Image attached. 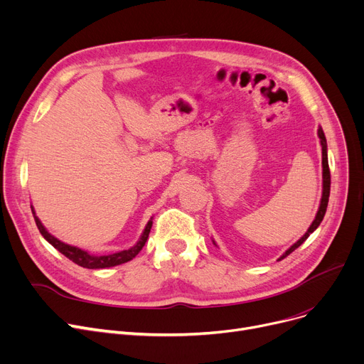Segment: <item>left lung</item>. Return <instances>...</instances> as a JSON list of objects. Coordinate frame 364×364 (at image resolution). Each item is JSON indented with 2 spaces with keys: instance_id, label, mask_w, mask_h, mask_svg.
Wrapping results in <instances>:
<instances>
[{
  "instance_id": "obj_1",
  "label": "left lung",
  "mask_w": 364,
  "mask_h": 364,
  "mask_svg": "<svg viewBox=\"0 0 364 364\" xmlns=\"http://www.w3.org/2000/svg\"><path fill=\"white\" fill-rule=\"evenodd\" d=\"M318 139H320V144H321V165H323V193H321V200H320V206L317 215L314 218V221L311 223L310 228L307 230L296 243H294L288 251H286L279 259H283L288 257L289 254H292L298 246H301L305 240L309 239V236L316 230V228L320 225L324 214H326V208H328V202H329V195H331V171H329V162H328V144H326V137H324V132L321 128H318Z\"/></svg>"
}]
</instances>
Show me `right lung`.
I'll list each match as a JSON object with an SVG mask.
<instances>
[{
	"instance_id": "1",
	"label": "right lung",
	"mask_w": 364,
	"mask_h": 364,
	"mask_svg": "<svg viewBox=\"0 0 364 364\" xmlns=\"http://www.w3.org/2000/svg\"><path fill=\"white\" fill-rule=\"evenodd\" d=\"M32 213H33V208H32ZM33 218H35L38 230H40V233L44 236V239L50 245H53L57 251L62 252L66 258H69L75 264L84 267V269H106V267H114V265H119V264L131 261L134 257H136L143 250V246H144V243L149 237L150 228H151V220H150L147 223L146 228H144V232H143L140 240L132 247H129V250H125V251H121V252H117V254H110V255H91L87 251L80 250V247L66 245V243L60 242L59 239H55L54 236H51L46 230V227L41 224L40 218L35 215V213H33Z\"/></svg>"
}]
</instances>
